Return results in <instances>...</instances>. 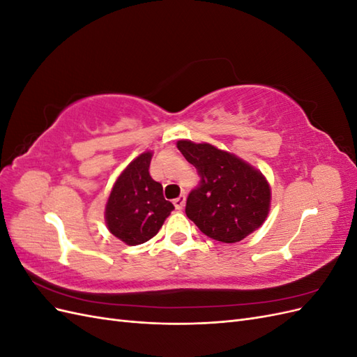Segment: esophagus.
<instances>
[{
    "instance_id": "1",
    "label": "esophagus",
    "mask_w": 357,
    "mask_h": 357,
    "mask_svg": "<svg viewBox=\"0 0 357 357\" xmlns=\"http://www.w3.org/2000/svg\"><path fill=\"white\" fill-rule=\"evenodd\" d=\"M185 204H186V197L185 195H180L177 199H174V205H176L177 210L185 208Z\"/></svg>"
}]
</instances>
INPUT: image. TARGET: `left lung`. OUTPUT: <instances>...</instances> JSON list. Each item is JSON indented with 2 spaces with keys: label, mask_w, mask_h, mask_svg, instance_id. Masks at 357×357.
<instances>
[{
  "label": "left lung",
  "mask_w": 357,
  "mask_h": 357,
  "mask_svg": "<svg viewBox=\"0 0 357 357\" xmlns=\"http://www.w3.org/2000/svg\"><path fill=\"white\" fill-rule=\"evenodd\" d=\"M201 185L186 201V215L201 232L222 243H238L261 228L271 208V186L261 171L208 143L178 139Z\"/></svg>",
  "instance_id": "obj_1"
}]
</instances>
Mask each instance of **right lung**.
Wrapping results in <instances>:
<instances>
[{
	"mask_svg": "<svg viewBox=\"0 0 357 357\" xmlns=\"http://www.w3.org/2000/svg\"><path fill=\"white\" fill-rule=\"evenodd\" d=\"M152 156L153 152H144L129 162L116 178L105 204L107 229L128 245L153 238L174 210V205L164 198L160 183L150 176Z\"/></svg>",
	"mask_w": 357,
	"mask_h": 357,
	"instance_id": "add662e5",
	"label": "right lung"
}]
</instances>
